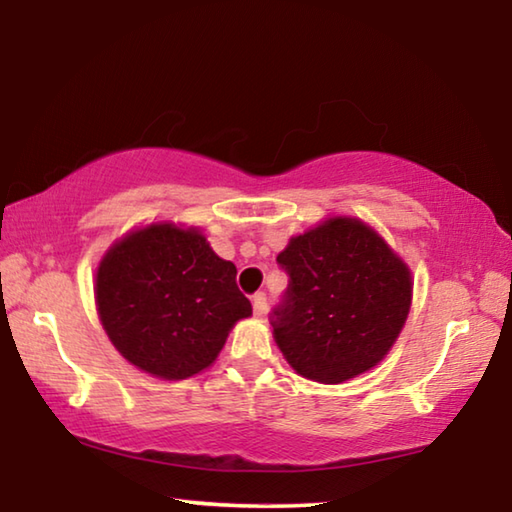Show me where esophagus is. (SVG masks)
Here are the masks:
<instances>
[{
	"mask_svg": "<svg viewBox=\"0 0 512 512\" xmlns=\"http://www.w3.org/2000/svg\"><path fill=\"white\" fill-rule=\"evenodd\" d=\"M253 311L257 318H264L268 311V302H266V293H255L253 296Z\"/></svg>",
	"mask_w": 512,
	"mask_h": 512,
	"instance_id": "34e87169",
	"label": "esophagus"
}]
</instances>
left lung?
<instances>
[{
	"label": "left lung",
	"mask_w": 512,
	"mask_h": 512,
	"mask_svg": "<svg viewBox=\"0 0 512 512\" xmlns=\"http://www.w3.org/2000/svg\"><path fill=\"white\" fill-rule=\"evenodd\" d=\"M277 262L291 282L273 311V339L298 375L343 384L391 352L409 318L413 277L375 228L329 216L291 237Z\"/></svg>",
	"instance_id": "left-lung-1"
}]
</instances>
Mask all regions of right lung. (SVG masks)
Masks as SVG:
<instances>
[{"label":"right lung","instance_id":"1","mask_svg":"<svg viewBox=\"0 0 512 512\" xmlns=\"http://www.w3.org/2000/svg\"><path fill=\"white\" fill-rule=\"evenodd\" d=\"M237 266L194 225L149 223L101 257L94 302L110 343L137 370L187 379L210 368L230 329L253 316Z\"/></svg>","mask_w":512,"mask_h":512}]
</instances>
